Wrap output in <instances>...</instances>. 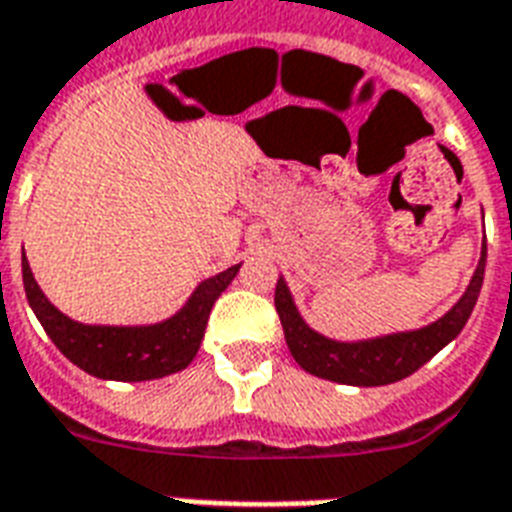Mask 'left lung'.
Masks as SVG:
<instances>
[{"label":"left lung","mask_w":512,"mask_h":512,"mask_svg":"<svg viewBox=\"0 0 512 512\" xmlns=\"http://www.w3.org/2000/svg\"><path fill=\"white\" fill-rule=\"evenodd\" d=\"M483 272H486V242L480 248V261L472 272L470 286L443 318L421 329L383 334L370 340L345 343V340H332L310 329L305 318L299 315L283 278L275 286V310L283 324L288 351L302 370L315 378L334 380L345 386H388L413 375L434 353L443 351L453 337H459L472 307L478 302Z\"/></svg>","instance_id":"8db88e82"}]
</instances>
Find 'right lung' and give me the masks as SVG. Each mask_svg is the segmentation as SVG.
I'll return each mask as SVG.
<instances>
[{"mask_svg": "<svg viewBox=\"0 0 512 512\" xmlns=\"http://www.w3.org/2000/svg\"><path fill=\"white\" fill-rule=\"evenodd\" d=\"M21 267L29 307L53 345L88 375L102 380H124V383L156 380L186 370L202 345L215 299L224 294L226 286L240 272V264H234L229 270L202 280L186 305L159 324L102 326L80 324L61 313L37 286L26 253L21 256Z\"/></svg>", "mask_w": 512, "mask_h": 512, "instance_id": "1", "label": "right lung"}]
</instances>
